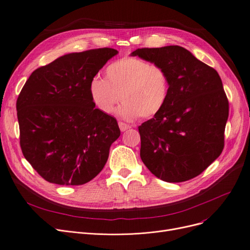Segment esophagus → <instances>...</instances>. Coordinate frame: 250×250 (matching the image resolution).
Returning a JSON list of instances; mask_svg holds the SVG:
<instances>
[{
	"label": "esophagus",
	"mask_w": 250,
	"mask_h": 250,
	"mask_svg": "<svg viewBox=\"0 0 250 250\" xmlns=\"http://www.w3.org/2000/svg\"><path fill=\"white\" fill-rule=\"evenodd\" d=\"M118 125H120V128H121L122 132H125V130H126V129L130 128V125H126V124L123 123V122H120V123H118Z\"/></svg>",
	"instance_id": "obj_1"
}]
</instances>
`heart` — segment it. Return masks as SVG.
<instances>
[{
  "mask_svg": "<svg viewBox=\"0 0 250 250\" xmlns=\"http://www.w3.org/2000/svg\"><path fill=\"white\" fill-rule=\"evenodd\" d=\"M90 97L104 113H111L124 100L120 114L127 120L150 118L165 105L169 77L159 64L137 57H124L105 70V79L94 77L89 84Z\"/></svg>",
  "mask_w": 250,
  "mask_h": 250,
  "instance_id": "obj_1",
  "label": "heart"
}]
</instances>
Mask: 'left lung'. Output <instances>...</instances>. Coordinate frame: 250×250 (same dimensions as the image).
Segmentation results:
<instances>
[{"instance_id": "8db88e82", "label": "left lung", "mask_w": 250, "mask_h": 250, "mask_svg": "<svg viewBox=\"0 0 250 250\" xmlns=\"http://www.w3.org/2000/svg\"><path fill=\"white\" fill-rule=\"evenodd\" d=\"M132 56L161 65L169 77L163 108L139 126L142 161L167 182L200 175L224 148L229 102L219 74L178 45L138 48Z\"/></svg>"}]
</instances>
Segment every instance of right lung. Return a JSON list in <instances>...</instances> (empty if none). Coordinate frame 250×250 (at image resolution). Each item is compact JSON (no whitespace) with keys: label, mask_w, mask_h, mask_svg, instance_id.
I'll use <instances>...</instances> for the list:
<instances>
[{"label":"right lung","mask_w":250,"mask_h":250,"mask_svg":"<svg viewBox=\"0 0 250 250\" xmlns=\"http://www.w3.org/2000/svg\"><path fill=\"white\" fill-rule=\"evenodd\" d=\"M117 52L103 47L64 55L36 69L23 86L16 103L20 147L46 181L81 186L106 163L121 129L95 108L89 84Z\"/></svg>","instance_id":"obj_1"}]
</instances>
